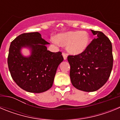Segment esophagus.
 <instances>
[{"label": "esophagus", "mask_w": 120, "mask_h": 120, "mask_svg": "<svg viewBox=\"0 0 120 120\" xmlns=\"http://www.w3.org/2000/svg\"><path fill=\"white\" fill-rule=\"evenodd\" d=\"M62 56H63L64 60H66L67 58V55L65 53H62Z\"/></svg>", "instance_id": "34e87169"}]
</instances>
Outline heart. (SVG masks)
<instances>
[{
    "mask_svg": "<svg viewBox=\"0 0 120 120\" xmlns=\"http://www.w3.org/2000/svg\"><path fill=\"white\" fill-rule=\"evenodd\" d=\"M52 41L56 45L59 43L66 45L67 52L71 55H79L83 52L90 44V38L86 31H70L59 34L57 38L53 37Z\"/></svg>",
    "mask_w": 120,
    "mask_h": 120,
    "instance_id": "b5f03b06",
    "label": "heart"
}]
</instances>
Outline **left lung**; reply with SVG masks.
Segmentation results:
<instances>
[{"label": "left lung", "mask_w": 120, "mask_h": 120, "mask_svg": "<svg viewBox=\"0 0 120 120\" xmlns=\"http://www.w3.org/2000/svg\"><path fill=\"white\" fill-rule=\"evenodd\" d=\"M91 30L97 38L83 52L67 57L72 85L86 92L96 91L105 84L109 78L114 60L109 39L101 32Z\"/></svg>", "instance_id": "1"}]
</instances>
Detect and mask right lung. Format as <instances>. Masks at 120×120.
<instances>
[{"label":"right lung","mask_w":120,"mask_h":120,"mask_svg":"<svg viewBox=\"0 0 120 120\" xmlns=\"http://www.w3.org/2000/svg\"><path fill=\"white\" fill-rule=\"evenodd\" d=\"M48 42L39 32L24 33L11 42L8 65L12 79L19 87L29 93H40L52 86L59 64L64 60L62 53L47 50ZM29 47L31 55L23 56L21 49Z\"/></svg>","instance_id":"right-lung-1"}]
</instances>
